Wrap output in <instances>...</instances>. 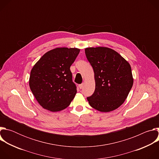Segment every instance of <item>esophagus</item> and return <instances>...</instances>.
Segmentation results:
<instances>
[{
  "mask_svg": "<svg viewBox=\"0 0 159 159\" xmlns=\"http://www.w3.org/2000/svg\"><path fill=\"white\" fill-rule=\"evenodd\" d=\"M79 88H80V89H82L84 87V84H80V85H79Z\"/></svg>",
  "mask_w": 159,
  "mask_h": 159,
  "instance_id": "1",
  "label": "esophagus"
}]
</instances>
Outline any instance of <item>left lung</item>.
<instances>
[{
  "label": "left lung",
  "instance_id": "obj_1",
  "mask_svg": "<svg viewBox=\"0 0 159 159\" xmlns=\"http://www.w3.org/2000/svg\"><path fill=\"white\" fill-rule=\"evenodd\" d=\"M85 53L93 68L96 82L93 94L87 98L90 106L101 112L117 109L124 102L133 86L130 65L109 48H87Z\"/></svg>",
  "mask_w": 159,
  "mask_h": 159
}]
</instances>
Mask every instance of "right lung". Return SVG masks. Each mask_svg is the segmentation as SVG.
<instances>
[{"label": "right lung", "instance_id": "1", "mask_svg": "<svg viewBox=\"0 0 159 159\" xmlns=\"http://www.w3.org/2000/svg\"><path fill=\"white\" fill-rule=\"evenodd\" d=\"M80 52L78 48H57L48 52L31 71L30 87L39 104L52 112L69 106L77 93L70 66Z\"/></svg>", "mask_w": 159, "mask_h": 159}]
</instances>
